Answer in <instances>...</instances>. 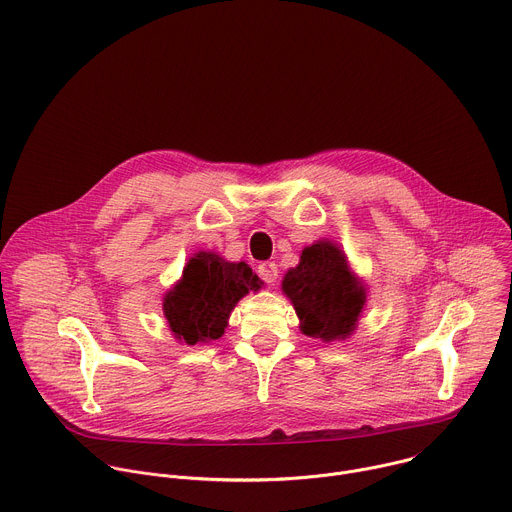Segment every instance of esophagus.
<instances>
[{
    "label": "esophagus",
    "instance_id": "esophagus-1",
    "mask_svg": "<svg viewBox=\"0 0 512 512\" xmlns=\"http://www.w3.org/2000/svg\"><path fill=\"white\" fill-rule=\"evenodd\" d=\"M258 276H260L264 282L272 284V282H276V278H278V266H276L274 262H262V264L258 266Z\"/></svg>",
    "mask_w": 512,
    "mask_h": 512
}]
</instances>
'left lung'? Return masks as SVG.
Wrapping results in <instances>:
<instances>
[{"instance_id": "1", "label": "left lung", "mask_w": 512, "mask_h": 512, "mask_svg": "<svg viewBox=\"0 0 512 512\" xmlns=\"http://www.w3.org/2000/svg\"><path fill=\"white\" fill-rule=\"evenodd\" d=\"M282 290L300 319V331L325 343L345 341L367 302V290L351 272L345 252L329 240L302 250L298 266L284 274Z\"/></svg>"}]
</instances>
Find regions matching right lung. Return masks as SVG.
<instances>
[{
  "label": "right lung",
  "mask_w": 512,
  "mask_h": 512,
  "mask_svg": "<svg viewBox=\"0 0 512 512\" xmlns=\"http://www.w3.org/2000/svg\"><path fill=\"white\" fill-rule=\"evenodd\" d=\"M262 284L246 262L197 252L185 264L181 280L163 296V315L177 341L210 343L224 335L238 300Z\"/></svg>",
  "instance_id": "add662e5"
}]
</instances>
